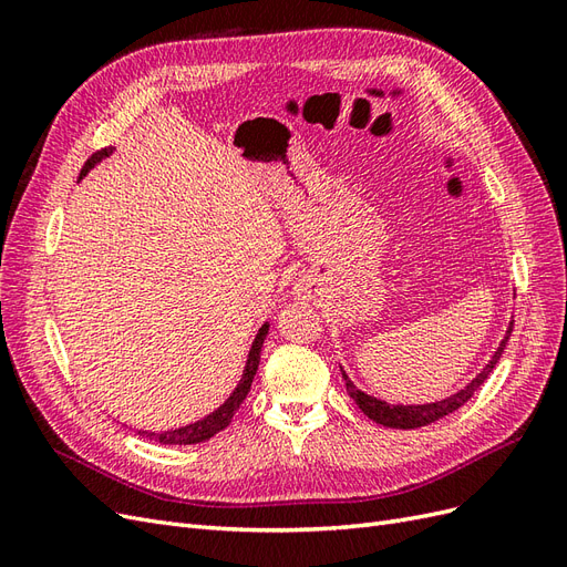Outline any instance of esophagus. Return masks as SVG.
I'll use <instances>...</instances> for the list:
<instances>
[{
    "instance_id": "esophagus-1",
    "label": "esophagus",
    "mask_w": 567,
    "mask_h": 567,
    "mask_svg": "<svg viewBox=\"0 0 567 567\" xmlns=\"http://www.w3.org/2000/svg\"><path fill=\"white\" fill-rule=\"evenodd\" d=\"M302 296H312V290H307V288H302Z\"/></svg>"
}]
</instances>
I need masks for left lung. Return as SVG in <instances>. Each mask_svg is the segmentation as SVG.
Returning <instances> with one entry per match:
<instances>
[{
	"label": "left lung",
	"instance_id": "left-lung-1",
	"mask_svg": "<svg viewBox=\"0 0 567 567\" xmlns=\"http://www.w3.org/2000/svg\"><path fill=\"white\" fill-rule=\"evenodd\" d=\"M511 331H513V321L508 326V333L502 340L499 350L494 352V357L489 359V364L475 375V379L471 381V385H466L463 390H458L456 394H452V398L442 400V402H435V404H419V406H414V404H388V402L375 400V398H371V394L354 388L352 381L346 375V371H342V379H346V388L350 392V398L357 402V406L362 409L371 421L381 423V425H388V427H402V431H411V427H423V425H431V423H435V421H440L444 416L454 414L458 406H463L473 398V394L477 392V388L489 379L494 364L499 362V357H502L506 342L511 338Z\"/></svg>",
	"mask_w": 567,
	"mask_h": 567
}]
</instances>
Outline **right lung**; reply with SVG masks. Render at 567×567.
Returning a JSON list of instances; mask_svg holds the SVG:
<instances>
[{
  "mask_svg": "<svg viewBox=\"0 0 567 567\" xmlns=\"http://www.w3.org/2000/svg\"><path fill=\"white\" fill-rule=\"evenodd\" d=\"M109 153H111V146H109V148H101V151L94 153V156H90V161L84 163V167H82L80 177L87 175L90 167H92L94 163H99L104 156H109ZM267 329H269V326L265 323L262 329H260V333L255 336V342H252L250 354H248V362H246L244 379H241V383L236 385V390L231 392V398H229L225 404H221L217 411H213L210 416H205V419H200V421H196V423H192V425L177 427V431H165V433H142V431H140V435H146V440H156V442H161V444H196V442H203V440H210V437L217 435L219 431H225V427L231 423V419H234V414L238 411V406H241V402L246 400V394L250 392L252 379H255V373H257V364H260L262 342H265V338H267Z\"/></svg>",
  "mask_w": 567,
  "mask_h": 567,
  "instance_id": "1",
  "label": "right lung"
}]
</instances>
